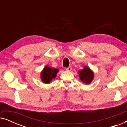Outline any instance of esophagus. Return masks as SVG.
I'll return each mask as SVG.
<instances>
[{
    "mask_svg": "<svg viewBox=\"0 0 127 127\" xmlns=\"http://www.w3.org/2000/svg\"><path fill=\"white\" fill-rule=\"evenodd\" d=\"M65 69H66V70H67V71H71L72 70V67H70V66H69V67H66V68H65Z\"/></svg>",
    "mask_w": 127,
    "mask_h": 127,
    "instance_id": "obj_1",
    "label": "esophagus"
}]
</instances>
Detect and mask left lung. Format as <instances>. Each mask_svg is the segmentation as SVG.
Segmentation results:
<instances>
[{
	"label": "left lung",
	"instance_id": "1",
	"mask_svg": "<svg viewBox=\"0 0 127 127\" xmlns=\"http://www.w3.org/2000/svg\"><path fill=\"white\" fill-rule=\"evenodd\" d=\"M78 74L80 79L84 84H90L94 78V72L87 66H84L83 69L78 72Z\"/></svg>",
	"mask_w": 127,
	"mask_h": 127
}]
</instances>
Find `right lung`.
Returning a JSON list of instances; mask_svg holds the SVG:
<instances>
[{
	"instance_id": "obj_1",
	"label": "right lung",
	"mask_w": 127,
	"mask_h": 127,
	"mask_svg": "<svg viewBox=\"0 0 127 127\" xmlns=\"http://www.w3.org/2000/svg\"><path fill=\"white\" fill-rule=\"evenodd\" d=\"M58 72V69L53 68L48 66H45L40 73V79L41 81L46 84H49L51 82L52 80L56 77Z\"/></svg>"
}]
</instances>
